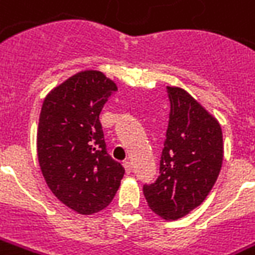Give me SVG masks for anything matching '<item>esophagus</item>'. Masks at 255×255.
Returning <instances> with one entry per match:
<instances>
[{"mask_svg": "<svg viewBox=\"0 0 255 255\" xmlns=\"http://www.w3.org/2000/svg\"><path fill=\"white\" fill-rule=\"evenodd\" d=\"M124 170H126V172H127V174H131V172H132V164H131V163H129V161H124Z\"/></svg>", "mask_w": 255, "mask_h": 255, "instance_id": "34e87169", "label": "esophagus"}]
</instances>
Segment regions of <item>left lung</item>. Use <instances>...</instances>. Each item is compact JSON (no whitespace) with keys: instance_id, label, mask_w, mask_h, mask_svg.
<instances>
[{"instance_id":"1","label":"left lung","mask_w":255,"mask_h":255,"mask_svg":"<svg viewBox=\"0 0 255 255\" xmlns=\"http://www.w3.org/2000/svg\"><path fill=\"white\" fill-rule=\"evenodd\" d=\"M171 110L160 174L143 185L154 214L174 221L199 207L213 189L224 160L218 120L179 87H167Z\"/></svg>"}]
</instances>
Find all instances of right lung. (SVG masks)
<instances>
[{"instance_id":"right-lung-1","label":"right lung","mask_w":255,"mask_h":255,"mask_svg":"<svg viewBox=\"0 0 255 255\" xmlns=\"http://www.w3.org/2000/svg\"><path fill=\"white\" fill-rule=\"evenodd\" d=\"M117 91L102 72L84 70L48 94L37 129V154L48 188L78 214L108 207L124 175L110 157L99 115Z\"/></svg>"}]
</instances>
